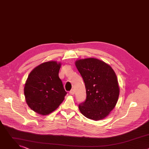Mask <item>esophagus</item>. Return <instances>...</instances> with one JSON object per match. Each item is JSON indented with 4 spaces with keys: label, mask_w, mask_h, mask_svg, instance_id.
Masks as SVG:
<instances>
[{
    "label": "esophagus",
    "mask_w": 149,
    "mask_h": 149,
    "mask_svg": "<svg viewBox=\"0 0 149 149\" xmlns=\"http://www.w3.org/2000/svg\"><path fill=\"white\" fill-rule=\"evenodd\" d=\"M70 94L71 95H74V94H75V91H74V89L71 90L70 91Z\"/></svg>",
    "instance_id": "34e87169"
}]
</instances>
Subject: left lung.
I'll return each mask as SVG.
<instances>
[{"mask_svg": "<svg viewBox=\"0 0 149 149\" xmlns=\"http://www.w3.org/2000/svg\"><path fill=\"white\" fill-rule=\"evenodd\" d=\"M86 86L87 97L79 110L86 117L95 121L104 119L117 102L120 88L115 72L104 61L86 58L75 61Z\"/></svg>", "mask_w": 149, "mask_h": 149, "instance_id": "8db88e82", "label": "left lung"}]
</instances>
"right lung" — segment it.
Returning <instances> with one entry per match:
<instances>
[{"mask_svg": "<svg viewBox=\"0 0 149 149\" xmlns=\"http://www.w3.org/2000/svg\"><path fill=\"white\" fill-rule=\"evenodd\" d=\"M61 63L48 61L35 67L29 74L24 87L29 107L39 114L55 111L67 94L58 74Z\"/></svg>", "mask_w": 149, "mask_h": 149, "instance_id": "right-lung-1", "label": "right lung"}]
</instances>
